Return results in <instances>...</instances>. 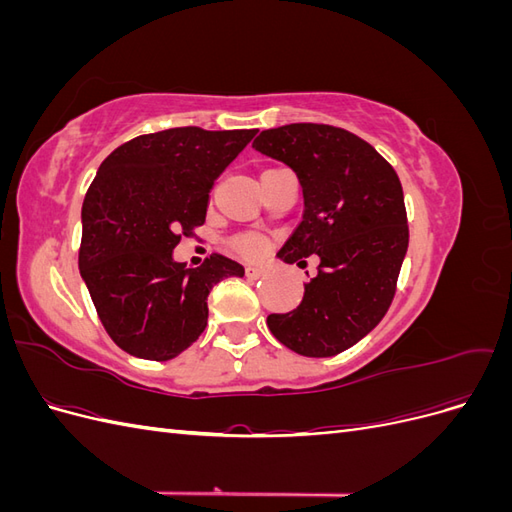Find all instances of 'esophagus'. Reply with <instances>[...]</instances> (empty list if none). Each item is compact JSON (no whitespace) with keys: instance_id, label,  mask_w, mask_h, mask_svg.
Instances as JSON below:
<instances>
[{"instance_id":"1","label":"esophagus","mask_w":512,"mask_h":512,"mask_svg":"<svg viewBox=\"0 0 512 512\" xmlns=\"http://www.w3.org/2000/svg\"><path fill=\"white\" fill-rule=\"evenodd\" d=\"M245 275L250 277V280H258V277L265 275V269H262V267H245Z\"/></svg>"}]
</instances>
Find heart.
Returning a JSON list of instances; mask_svg holds the SVG:
<instances>
[{
	"label": "heart",
	"mask_w": 512,
	"mask_h": 512,
	"mask_svg": "<svg viewBox=\"0 0 512 512\" xmlns=\"http://www.w3.org/2000/svg\"><path fill=\"white\" fill-rule=\"evenodd\" d=\"M230 247L245 258H256L265 252V239L258 235H239L230 241Z\"/></svg>",
	"instance_id": "1"
}]
</instances>
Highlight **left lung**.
I'll list each match as a JSON object with an SVG mask.
<instances>
[{"instance_id": "obj_1", "label": "left lung", "mask_w": 512, "mask_h": 512, "mask_svg": "<svg viewBox=\"0 0 512 512\" xmlns=\"http://www.w3.org/2000/svg\"><path fill=\"white\" fill-rule=\"evenodd\" d=\"M256 151L297 173L305 211L277 256L288 265L320 258L303 301L267 324L303 356H335L389 312L408 252V215L395 168L363 138L327 123L260 132Z\"/></svg>"}]
</instances>
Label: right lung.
I'll use <instances>...</instances> for the list:
<instances>
[{"mask_svg": "<svg viewBox=\"0 0 512 512\" xmlns=\"http://www.w3.org/2000/svg\"><path fill=\"white\" fill-rule=\"evenodd\" d=\"M256 130L196 126L136 136L108 156L83 200L79 269L113 342L138 359L168 361L207 327V297L243 267L222 254L188 269L181 237L205 224L213 181Z\"/></svg>", "mask_w": 512, "mask_h": 512, "instance_id": "right-lung-1", "label": "right lung"}]
</instances>
